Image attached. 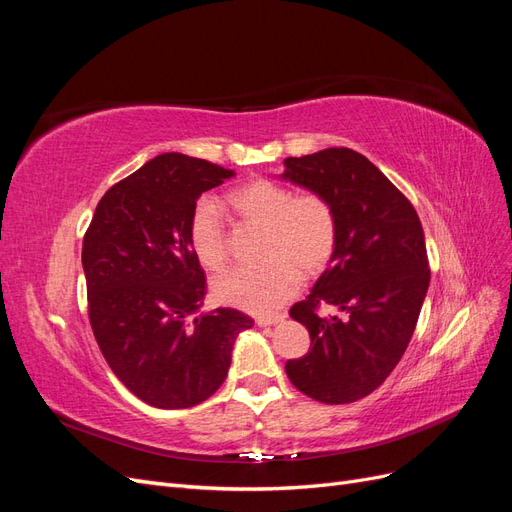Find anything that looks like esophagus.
<instances>
[{
	"label": "esophagus",
	"instance_id": "34e87169",
	"mask_svg": "<svg viewBox=\"0 0 512 512\" xmlns=\"http://www.w3.org/2000/svg\"><path fill=\"white\" fill-rule=\"evenodd\" d=\"M286 316L284 314H275V316H258L256 318V324L258 327H273V324L277 322H284Z\"/></svg>",
	"mask_w": 512,
	"mask_h": 512
}]
</instances>
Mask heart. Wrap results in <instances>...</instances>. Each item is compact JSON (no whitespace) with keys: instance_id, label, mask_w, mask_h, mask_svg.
<instances>
[{"instance_id":"heart-1","label":"heart","mask_w":512,"mask_h":512,"mask_svg":"<svg viewBox=\"0 0 512 512\" xmlns=\"http://www.w3.org/2000/svg\"><path fill=\"white\" fill-rule=\"evenodd\" d=\"M230 209L247 226L262 230L260 258L254 269L218 277L215 299L252 314H269L301 286V273L312 277L329 265L337 245L333 207L320 194H299L273 179H254L226 196ZM190 245L209 271L228 262V235L218 205L198 200L190 215Z\"/></svg>"}]
</instances>
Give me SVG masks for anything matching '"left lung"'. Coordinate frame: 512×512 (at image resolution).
I'll use <instances>...</instances> for the list:
<instances>
[{"instance_id": "left-lung-1", "label": "left lung", "mask_w": 512, "mask_h": 512, "mask_svg": "<svg viewBox=\"0 0 512 512\" xmlns=\"http://www.w3.org/2000/svg\"><path fill=\"white\" fill-rule=\"evenodd\" d=\"M284 179L329 200L337 245L312 292L290 307L312 337L286 363L290 382L322 404H350L391 374L404 356L429 288L423 226L410 200L348 147L286 158ZM322 304L344 317H320Z\"/></svg>"}]
</instances>
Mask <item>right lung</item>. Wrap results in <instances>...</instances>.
I'll return each mask as SVG.
<instances>
[{"instance_id": "right-lung-1", "label": "right lung", "mask_w": 512, "mask_h": 512, "mask_svg": "<svg viewBox=\"0 0 512 512\" xmlns=\"http://www.w3.org/2000/svg\"><path fill=\"white\" fill-rule=\"evenodd\" d=\"M235 170L162 153L121 179L83 239L89 322L108 367L153 408H192L228 376L235 337L254 320L220 307L200 314L205 271L190 245L198 196Z\"/></svg>"}]
</instances>
